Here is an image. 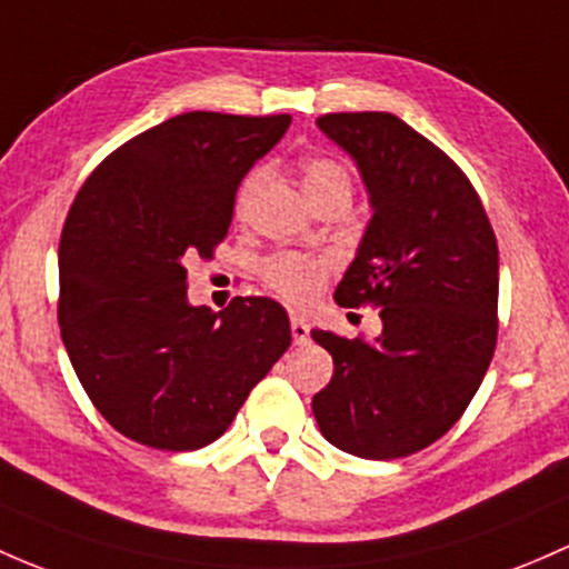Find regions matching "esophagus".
I'll return each mask as SVG.
<instances>
[{"label":"esophagus","instance_id":"34e87169","mask_svg":"<svg viewBox=\"0 0 569 569\" xmlns=\"http://www.w3.org/2000/svg\"><path fill=\"white\" fill-rule=\"evenodd\" d=\"M291 335H295V343L302 346L310 340V327L302 316H291Z\"/></svg>","mask_w":569,"mask_h":569}]
</instances>
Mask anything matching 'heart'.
<instances>
[{
  "label": "heart",
  "mask_w": 569,
  "mask_h": 569,
  "mask_svg": "<svg viewBox=\"0 0 569 569\" xmlns=\"http://www.w3.org/2000/svg\"><path fill=\"white\" fill-rule=\"evenodd\" d=\"M261 177H264V171L256 169L253 174L244 179L242 188H239V207L259 188ZM302 190L308 201L321 199V196L335 193V190L351 193V177L343 166L330 158H310L302 163ZM327 274H330V261L325 256L313 253H274L264 264V280L269 289L278 291L291 305H308L313 300L321 286H325Z\"/></svg>",
  "instance_id": "heart-1"
}]
</instances>
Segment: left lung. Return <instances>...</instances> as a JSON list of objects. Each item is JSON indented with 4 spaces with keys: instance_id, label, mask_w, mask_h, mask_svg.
Segmentation results:
<instances>
[{
    "instance_id": "obj_1",
    "label": "left lung",
    "mask_w": 569,
    "mask_h": 569,
    "mask_svg": "<svg viewBox=\"0 0 569 569\" xmlns=\"http://www.w3.org/2000/svg\"><path fill=\"white\" fill-rule=\"evenodd\" d=\"M316 124L355 158L373 209L335 302L381 308V335L310 332L335 362L313 417L338 450L406 458L480 390L499 330V248L469 177L403 119L325 113Z\"/></svg>"
}]
</instances>
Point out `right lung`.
<instances>
[{
	"instance_id": "1",
	"label": "right lung",
	"mask_w": 569,
	"mask_h": 569,
	"mask_svg": "<svg viewBox=\"0 0 569 569\" xmlns=\"http://www.w3.org/2000/svg\"><path fill=\"white\" fill-rule=\"evenodd\" d=\"M289 124V113H179L113 149L70 207L59 330L94 409L139 445L207 447L291 346L278 302L193 308L184 269L212 259L239 182Z\"/></svg>"
}]
</instances>
